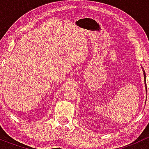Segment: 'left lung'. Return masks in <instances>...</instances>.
<instances>
[{
	"instance_id": "obj_1",
	"label": "left lung",
	"mask_w": 149,
	"mask_h": 149,
	"mask_svg": "<svg viewBox=\"0 0 149 149\" xmlns=\"http://www.w3.org/2000/svg\"><path fill=\"white\" fill-rule=\"evenodd\" d=\"M143 72H144V73H143V74H144V77H145V83H146V74H145L144 71H143ZM146 91H147V88H146Z\"/></svg>"
}]
</instances>
